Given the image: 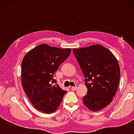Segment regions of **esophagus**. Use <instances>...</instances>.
I'll list each match as a JSON object with an SVG mask.
<instances>
[{
  "mask_svg": "<svg viewBox=\"0 0 134 134\" xmlns=\"http://www.w3.org/2000/svg\"><path fill=\"white\" fill-rule=\"evenodd\" d=\"M76 89H77V87H71V90H72V91L76 90Z\"/></svg>",
  "mask_w": 134,
  "mask_h": 134,
  "instance_id": "obj_1",
  "label": "esophagus"
}]
</instances>
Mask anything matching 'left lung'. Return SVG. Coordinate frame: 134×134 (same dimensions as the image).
<instances>
[{
    "label": "left lung",
    "mask_w": 134,
    "mask_h": 134,
    "mask_svg": "<svg viewBox=\"0 0 134 134\" xmlns=\"http://www.w3.org/2000/svg\"><path fill=\"white\" fill-rule=\"evenodd\" d=\"M85 76L87 94L83 104L93 111L103 109L112 101L118 89L120 69L116 58L100 44L73 49Z\"/></svg>",
    "instance_id": "1"
}]
</instances>
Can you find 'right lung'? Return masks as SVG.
I'll return each mask as SVG.
<instances>
[{"label": "right lung", "instance_id": "1", "mask_svg": "<svg viewBox=\"0 0 134 134\" xmlns=\"http://www.w3.org/2000/svg\"><path fill=\"white\" fill-rule=\"evenodd\" d=\"M71 49H60L42 44L31 49L22 62L21 83L32 105L50 114L61 104L66 91L54 79L58 66L71 54Z\"/></svg>", "mask_w": 134, "mask_h": 134}]
</instances>
